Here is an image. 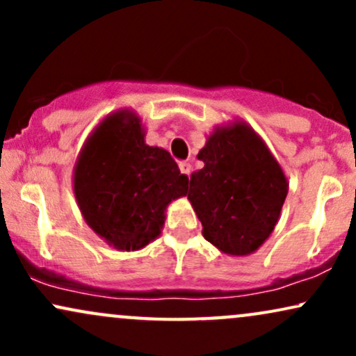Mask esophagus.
<instances>
[{
    "instance_id": "esophagus-1",
    "label": "esophagus",
    "mask_w": 356,
    "mask_h": 356,
    "mask_svg": "<svg viewBox=\"0 0 356 356\" xmlns=\"http://www.w3.org/2000/svg\"><path fill=\"white\" fill-rule=\"evenodd\" d=\"M179 169H181V172L184 175H187V177H189L192 172V165L189 164V162H181V164H179Z\"/></svg>"
}]
</instances>
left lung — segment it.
<instances>
[{
	"mask_svg": "<svg viewBox=\"0 0 356 356\" xmlns=\"http://www.w3.org/2000/svg\"><path fill=\"white\" fill-rule=\"evenodd\" d=\"M204 167L186 192L202 236L220 252L249 256L266 241L288 194L283 167L246 122L218 125L199 150Z\"/></svg>",
	"mask_w": 356,
	"mask_h": 356,
	"instance_id": "8db88e82",
	"label": "left lung"
}]
</instances>
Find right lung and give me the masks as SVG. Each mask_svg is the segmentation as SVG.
I'll return each mask as SVG.
<instances>
[{
	"label": "right lung",
	"instance_id": "right-lung-1",
	"mask_svg": "<svg viewBox=\"0 0 356 356\" xmlns=\"http://www.w3.org/2000/svg\"><path fill=\"white\" fill-rule=\"evenodd\" d=\"M187 182L165 149L145 144L140 117L129 108L93 129L73 167L85 222L118 251H138L159 238L167 206L186 195Z\"/></svg>",
	"mask_w": 356,
	"mask_h": 356
}]
</instances>
